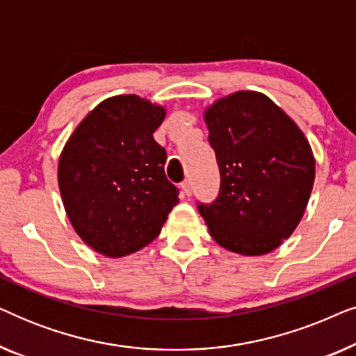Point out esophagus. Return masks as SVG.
Returning <instances> with one entry per match:
<instances>
[{
	"label": "esophagus",
	"mask_w": 356,
	"mask_h": 356,
	"mask_svg": "<svg viewBox=\"0 0 356 356\" xmlns=\"http://www.w3.org/2000/svg\"><path fill=\"white\" fill-rule=\"evenodd\" d=\"M181 191L184 194H188V196L191 194L193 189H191V181H189V179H184V181L181 183Z\"/></svg>",
	"instance_id": "34e87169"
}]
</instances>
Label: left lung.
<instances>
[{
    "mask_svg": "<svg viewBox=\"0 0 356 356\" xmlns=\"http://www.w3.org/2000/svg\"><path fill=\"white\" fill-rule=\"evenodd\" d=\"M204 120L220 172L216 201L197 202L211 236L238 254L274 251L300 223L313 189L309 143L259 92L217 100Z\"/></svg>",
    "mask_w": 356,
    "mask_h": 356,
    "instance_id": "obj_1",
    "label": "left lung"
}]
</instances>
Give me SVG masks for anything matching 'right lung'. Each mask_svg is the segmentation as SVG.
Returning a JSON list of instances; mask_svg holds the SVG:
<instances>
[{
  "label": "right lung",
  "mask_w": 356,
  "mask_h": 356,
  "mask_svg": "<svg viewBox=\"0 0 356 356\" xmlns=\"http://www.w3.org/2000/svg\"><path fill=\"white\" fill-rule=\"evenodd\" d=\"M165 110L138 95L104 100L63 149L58 184L66 213L97 252L121 257L147 246L178 204L154 139Z\"/></svg>",
  "instance_id": "right-lung-1"
}]
</instances>
